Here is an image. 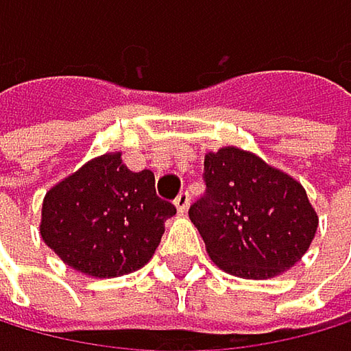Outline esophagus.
I'll return each instance as SVG.
<instances>
[{"label":"esophagus","instance_id":"obj_1","mask_svg":"<svg viewBox=\"0 0 351 351\" xmlns=\"http://www.w3.org/2000/svg\"><path fill=\"white\" fill-rule=\"evenodd\" d=\"M189 193L187 191H181L179 195H177V199H174V206H177V210L181 213V215H185L187 213V208H189Z\"/></svg>","mask_w":351,"mask_h":351}]
</instances>
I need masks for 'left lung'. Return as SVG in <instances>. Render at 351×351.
Masks as SVG:
<instances>
[{
	"instance_id": "left-lung-1",
	"label": "left lung",
	"mask_w": 351,
	"mask_h": 351,
	"mask_svg": "<svg viewBox=\"0 0 351 351\" xmlns=\"http://www.w3.org/2000/svg\"><path fill=\"white\" fill-rule=\"evenodd\" d=\"M204 181L189 219L219 269L265 280L301 261L318 215L291 174L240 147H221L204 156Z\"/></svg>"
}]
</instances>
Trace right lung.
Segmentation results:
<instances>
[{
    "label": "right lung",
    "mask_w": 351,
    "mask_h": 351,
    "mask_svg": "<svg viewBox=\"0 0 351 351\" xmlns=\"http://www.w3.org/2000/svg\"><path fill=\"white\" fill-rule=\"evenodd\" d=\"M172 215L177 208L158 197L154 172H132L113 152L86 162L46 193L39 234L75 271L117 278L149 263Z\"/></svg>",
    "instance_id": "1"
}]
</instances>
